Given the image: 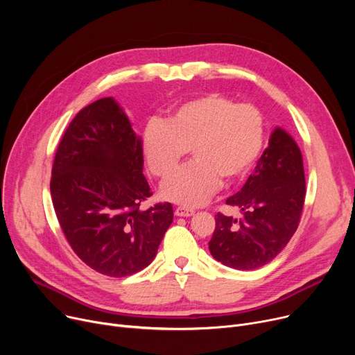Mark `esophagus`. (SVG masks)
<instances>
[{
    "label": "esophagus",
    "instance_id": "esophagus-1",
    "mask_svg": "<svg viewBox=\"0 0 355 355\" xmlns=\"http://www.w3.org/2000/svg\"><path fill=\"white\" fill-rule=\"evenodd\" d=\"M194 214V210L190 209V207H184V206H180L175 209V216L178 217H190Z\"/></svg>",
    "mask_w": 355,
    "mask_h": 355
}]
</instances>
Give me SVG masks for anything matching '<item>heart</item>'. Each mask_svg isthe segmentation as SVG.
<instances>
[{
    "instance_id": "1",
    "label": "heart",
    "mask_w": 355,
    "mask_h": 355,
    "mask_svg": "<svg viewBox=\"0 0 355 355\" xmlns=\"http://www.w3.org/2000/svg\"><path fill=\"white\" fill-rule=\"evenodd\" d=\"M263 142L262 112L220 93H206L171 107L165 121L149 119L141 137L149 170L162 180L191 149L194 159L162 185L165 198L185 206L209 200L221 180L233 184L243 178Z\"/></svg>"
}]
</instances>
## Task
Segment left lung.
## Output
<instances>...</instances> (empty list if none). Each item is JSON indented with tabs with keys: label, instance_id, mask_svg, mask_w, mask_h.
<instances>
[{
	"label": "left lung",
	"instance_id": "obj_1",
	"mask_svg": "<svg viewBox=\"0 0 355 355\" xmlns=\"http://www.w3.org/2000/svg\"><path fill=\"white\" fill-rule=\"evenodd\" d=\"M305 173L300 146L276 128L243 187L226 200L241 217L216 214L209 249L229 268L253 270L273 260L300 226L305 201Z\"/></svg>",
	"mask_w": 355,
	"mask_h": 355
}]
</instances>
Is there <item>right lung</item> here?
<instances>
[{
	"mask_svg": "<svg viewBox=\"0 0 355 355\" xmlns=\"http://www.w3.org/2000/svg\"><path fill=\"white\" fill-rule=\"evenodd\" d=\"M144 171L141 138L112 98L83 107L55 151L50 193L70 248L102 275L123 277L153 262L173 206L151 197Z\"/></svg>",
	"mask_w": 355,
	"mask_h": 355,
	"instance_id": "1",
	"label": "right lung"
}]
</instances>
